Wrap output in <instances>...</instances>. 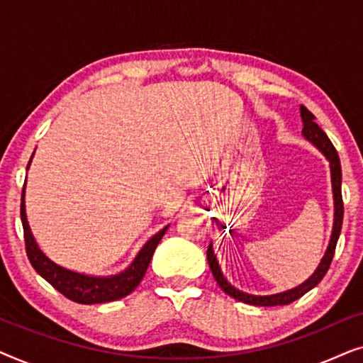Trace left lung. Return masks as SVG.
<instances>
[{"label":"left lung","instance_id":"left-lung-1","mask_svg":"<svg viewBox=\"0 0 363 363\" xmlns=\"http://www.w3.org/2000/svg\"><path fill=\"white\" fill-rule=\"evenodd\" d=\"M299 111H301L302 125H304L302 127V135H304L306 140L311 142L312 145H314L317 150L327 158V162H329V167H330L332 195H334V225H332L329 246H327L319 266L315 267V271L312 272V276L307 277L302 284L292 287V289H287L284 292H277V294L255 296V294H247V292L236 289L231 282H228L226 277L223 276L220 262H218L215 251H213V245L210 242V246H208V251H206V257L218 286H220L228 296H231L233 299L245 302V304H250V306H262V307L286 306V304H291V302H294L296 299H299V297L304 296L306 292H309L312 287L319 284L322 277L325 276V272L329 271L332 257H334V252H335L337 240H339L340 236L342 218H344V203H342V168H340L339 155H337L335 147L332 145V142L329 140V137L325 135V132L315 123V117L312 116V112L307 111L304 106H301Z\"/></svg>","mask_w":363,"mask_h":363}]
</instances>
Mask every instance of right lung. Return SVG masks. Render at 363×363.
<instances>
[{"label":"right lung","instance_id":"1","mask_svg":"<svg viewBox=\"0 0 363 363\" xmlns=\"http://www.w3.org/2000/svg\"><path fill=\"white\" fill-rule=\"evenodd\" d=\"M31 160L28 163V168L31 165ZM24 196H26V183H24L21 195V221L29 262H31L38 274L41 276L43 279H46L54 289H57L62 296H66L67 299L79 302V304H102V302H112L130 294V292L140 284L143 276H145L153 252H155L158 242H160L163 235H165V231L168 230V226H165L163 230L158 231L157 235H153L150 240L142 246V250L137 252V256L133 257L130 264H128L123 271L117 272V274H84V272H77L67 269V267L59 266L57 262L49 259V257L44 255L43 250L36 242V238H34L31 228H29Z\"/></svg>","mask_w":363,"mask_h":363}]
</instances>
